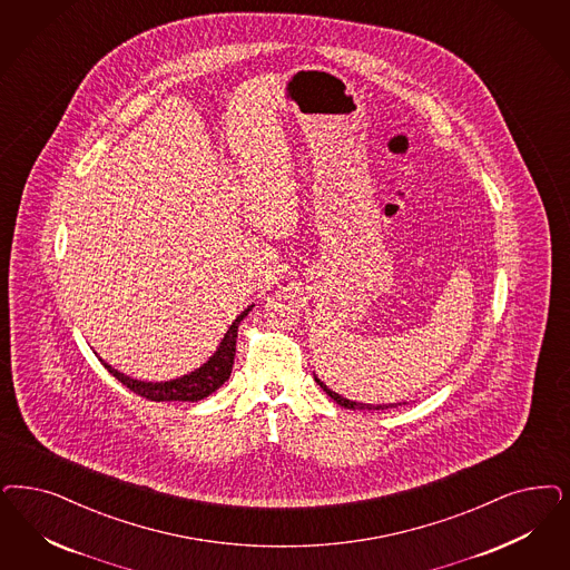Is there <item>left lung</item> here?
<instances>
[{"label":"left lung","instance_id":"8db88e82","mask_svg":"<svg viewBox=\"0 0 570 570\" xmlns=\"http://www.w3.org/2000/svg\"><path fill=\"white\" fill-rule=\"evenodd\" d=\"M315 383L324 390V392L328 393L331 397H333L334 402L338 404V406H343V409H352V411H387V409H395V406H402V404H406V402H402V404H364V402H354V400H347V397H343L341 393L333 392L326 383H322L320 379H317V374L314 373Z\"/></svg>","mask_w":570,"mask_h":570}]
</instances>
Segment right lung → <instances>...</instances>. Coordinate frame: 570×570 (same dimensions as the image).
I'll list each match as a JSON object with an SVG mask.
<instances>
[{
  "label": "right lung",
  "mask_w": 570,
  "mask_h": 570,
  "mask_svg": "<svg viewBox=\"0 0 570 570\" xmlns=\"http://www.w3.org/2000/svg\"><path fill=\"white\" fill-rule=\"evenodd\" d=\"M255 305H248L242 314L237 315L223 334L215 354L210 355L199 368L191 373L183 374L170 381H138L128 374L119 373L111 364H107L102 357H99L100 364L118 379L121 385H126L130 392L138 393L147 400L154 402H197L215 393L229 376L234 368V357H236L237 328L239 322L250 314Z\"/></svg>",
  "instance_id": "obj_1"
}]
</instances>
